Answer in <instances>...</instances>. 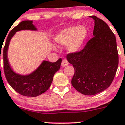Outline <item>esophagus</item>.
<instances>
[{"label":"esophagus","mask_w":125,"mask_h":125,"mask_svg":"<svg viewBox=\"0 0 125 125\" xmlns=\"http://www.w3.org/2000/svg\"><path fill=\"white\" fill-rule=\"evenodd\" d=\"M68 65V62L67 60H63L62 62V67H65Z\"/></svg>","instance_id":"1"}]
</instances>
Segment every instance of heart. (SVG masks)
<instances>
[{
    "label": "heart",
    "instance_id": "1",
    "mask_svg": "<svg viewBox=\"0 0 125 125\" xmlns=\"http://www.w3.org/2000/svg\"><path fill=\"white\" fill-rule=\"evenodd\" d=\"M88 36V31L85 27L73 26L60 31L55 37L54 41L58 45H67V52L75 53L82 49Z\"/></svg>",
    "mask_w": 125,
    "mask_h": 125
}]
</instances>
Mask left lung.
<instances>
[{"mask_svg":"<svg viewBox=\"0 0 125 125\" xmlns=\"http://www.w3.org/2000/svg\"><path fill=\"white\" fill-rule=\"evenodd\" d=\"M93 37L79 52L67 56L75 74L73 86L85 95H93L105 90L113 82L118 66L116 40L107 24L96 16Z\"/></svg>","mask_w":125,"mask_h":125,"instance_id":"obj_1","label":"left lung"}]
</instances>
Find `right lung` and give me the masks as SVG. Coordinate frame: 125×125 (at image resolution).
<instances>
[{"label":"right lung","mask_w":125,"mask_h":125,"mask_svg":"<svg viewBox=\"0 0 125 125\" xmlns=\"http://www.w3.org/2000/svg\"><path fill=\"white\" fill-rule=\"evenodd\" d=\"M21 30L38 31V29L33 24L32 21H24L10 32L3 50L4 73L8 83L15 92L23 96L35 97L49 89L53 81V75L60 68L62 60L60 58L53 63L43 60L34 71L27 75L15 72L8 59V50L12 38L16 32ZM1 50L2 49L0 53Z\"/></svg>","instance_id":"right-lung-1"}]
</instances>
